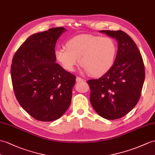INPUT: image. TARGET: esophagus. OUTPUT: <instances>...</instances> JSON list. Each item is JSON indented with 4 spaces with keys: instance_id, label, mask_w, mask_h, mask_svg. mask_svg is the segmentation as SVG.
<instances>
[{
    "instance_id": "esophagus-1",
    "label": "esophagus",
    "mask_w": 155,
    "mask_h": 155,
    "mask_svg": "<svg viewBox=\"0 0 155 155\" xmlns=\"http://www.w3.org/2000/svg\"><path fill=\"white\" fill-rule=\"evenodd\" d=\"M84 81V79H82V78H81V77H77L76 78V81H77V82H82V81Z\"/></svg>"
}]
</instances>
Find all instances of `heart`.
I'll return each instance as SVG.
<instances>
[{
  "instance_id": "obj_1",
  "label": "heart",
  "mask_w": 155,
  "mask_h": 155,
  "mask_svg": "<svg viewBox=\"0 0 155 155\" xmlns=\"http://www.w3.org/2000/svg\"><path fill=\"white\" fill-rule=\"evenodd\" d=\"M65 49L55 51L57 60L64 69L73 72L78 59L83 70L94 77H101L112 68L116 55V45L109 37L93 35H78L71 38Z\"/></svg>"
}]
</instances>
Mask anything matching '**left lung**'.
Masks as SVG:
<instances>
[{
    "instance_id": "8db88e82",
    "label": "left lung",
    "mask_w": 155,
    "mask_h": 155,
    "mask_svg": "<svg viewBox=\"0 0 155 155\" xmlns=\"http://www.w3.org/2000/svg\"><path fill=\"white\" fill-rule=\"evenodd\" d=\"M99 32L116 39L117 51L111 70L98 79L87 82L91 91L90 101L99 116L117 120L137 104L145 81V67L137 46L125 32Z\"/></svg>"
}]
</instances>
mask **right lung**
<instances>
[{
	"label": "right lung",
	"mask_w": 155,
	"mask_h": 155,
	"mask_svg": "<svg viewBox=\"0 0 155 155\" xmlns=\"http://www.w3.org/2000/svg\"><path fill=\"white\" fill-rule=\"evenodd\" d=\"M66 30L53 28L31 35L12 59L11 78L16 99L39 121L60 118L71 102L76 77L55 63V55L57 39Z\"/></svg>",
	"instance_id": "1"
}]
</instances>
